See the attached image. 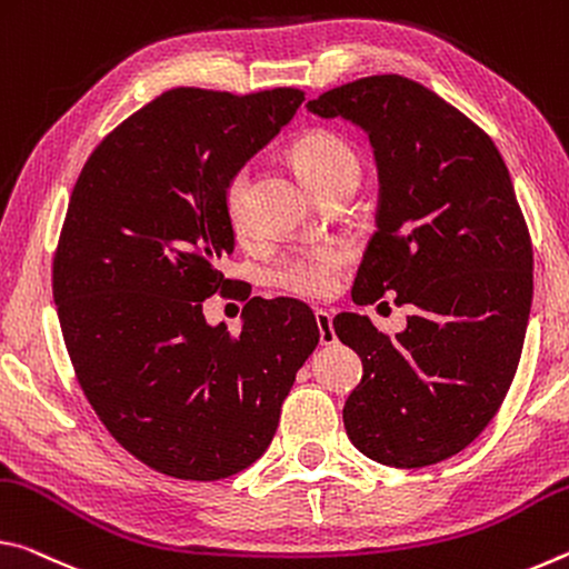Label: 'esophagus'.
<instances>
[{"label": "esophagus", "instance_id": "1", "mask_svg": "<svg viewBox=\"0 0 569 569\" xmlns=\"http://www.w3.org/2000/svg\"><path fill=\"white\" fill-rule=\"evenodd\" d=\"M315 320H318V330H320V342H322V346H332V342L338 340V335H335L330 312L318 310V312H315Z\"/></svg>", "mask_w": 569, "mask_h": 569}]
</instances>
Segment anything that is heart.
<instances>
[{"instance_id": "obj_1", "label": "heart", "mask_w": 569, "mask_h": 569, "mask_svg": "<svg viewBox=\"0 0 569 569\" xmlns=\"http://www.w3.org/2000/svg\"><path fill=\"white\" fill-rule=\"evenodd\" d=\"M290 158L297 173L315 193H320L325 186L338 181L340 176L360 171L358 156L352 148L340 141L338 136L328 130H312L297 138L290 148ZM221 207L227 213L229 227L237 237L249 234V171L239 169L223 181ZM348 262V254L340 247H318L297 251L292 257H284L272 269V282L282 287L284 292L300 297H325L335 290L342 267Z\"/></svg>"}]
</instances>
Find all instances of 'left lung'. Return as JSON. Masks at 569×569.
Wrapping results in <instances>:
<instances>
[{"label": "left lung", "instance_id": "left-lung-1", "mask_svg": "<svg viewBox=\"0 0 569 569\" xmlns=\"http://www.w3.org/2000/svg\"><path fill=\"white\" fill-rule=\"evenodd\" d=\"M366 130L376 153L378 231L352 300L413 305L396 338L366 315L332 320L362 360L342 408L368 459L421 469L459 453L515 380L532 307V241L491 138L433 90L372 74L307 102Z\"/></svg>", "mask_w": 569, "mask_h": 569}]
</instances>
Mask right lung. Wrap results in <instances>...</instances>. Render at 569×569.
<instances>
[{
    "label": "right lung",
    "instance_id": "obj_1",
    "mask_svg": "<svg viewBox=\"0 0 569 569\" xmlns=\"http://www.w3.org/2000/svg\"><path fill=\"white\" fill-rule=\"evenodd\" d=\"M302 100L297 88L166 90L102 138L72 189L52 262L64 346L102 426L166 477L251 467L320 342L310 307L287 297H251L239 335L201 310L237 284L217 267L234 251L223 181Z\"/></svg>",
    "mask_w": 569,
    "mask_h": 569
}]
</instances>
